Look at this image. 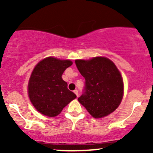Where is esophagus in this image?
<instances>
[{
    "label": "esophagus",
    "mask_w": 153,
    "mask_h": 153,
    "mask_svg": "<svg viewBox=\"0 0 153 153\" xmlns=\"http://www.w3.org/2000/svg\"><path fill=\"white\" fill-rule=\"evenodd\" d=\"M74 93L76 95L77 97H78V95H79V93H78V91L77 90V89H75V90H74Z\"/></svg>",
    "instance_id": "1"
}]
</instances>
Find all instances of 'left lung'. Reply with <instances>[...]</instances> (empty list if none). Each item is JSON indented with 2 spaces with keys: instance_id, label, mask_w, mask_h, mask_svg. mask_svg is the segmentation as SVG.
Wrapping results in <instances>:
<instances>
[{
  "instance_id": "8db88e82",
  "label": "left lung",
  "mask_w": 153,
  "mask_h": 153,
  "mask_svg": "<svg viewBox=\"0 0 153 153\" xmlns=\"http://www.w3.org/2000/svg\"><path fill=\"white\" fill-rule=\"evenodd\" d=\"M78 71L85 78L84 93L78 98L92 117L109 115L120 105L124 95V82L116 66L109 58L95 57L75 60Z\"/></svg>"
}]
</instances>
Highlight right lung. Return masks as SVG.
<instances>
[{
    "mask_svg": "<svg viewBox=\"0 0 153 153\" xmlns=\"http://www.w3.org/2000/svg\"><path fill=\"white\" fill-rule=\"evenodd\" d=\"M72 64L70 60L48 57L34 68L28 84L29 98L34 107L43 115L57 116L76 98L61 77Z\"/></svg>",
    "mask_w": 153,
    "mask_h": 153,
    "instance_id": "obj_1",
    "label": "right lung"
}]
</instances>
